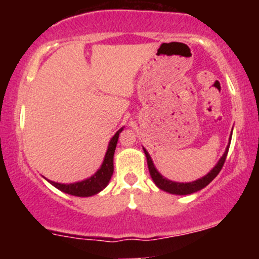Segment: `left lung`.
<instances>
[{
  "label": "left lung",
  "mask_w": 259,
  "mask_h": 259,
  "mask_svg": "<svg viewBox=\"0 0 259 259\" xmlns=\"http://www.w3.org/2000/svg\"><path fill=\"white\" fill-rule=\"evenodd\" d=\"M229 146H230V145H228L227 150H225V152H224V154H223L222 158L219 159V162L217 163L215 167L213 168L212 170H210L209 173L206 175V177L201 178V179H198L196 181H192V183H185V184L175 183V181H170V180L165 179V178H163L162 175L157 171V169L154 168L152 159H151L150 154H148V152L145 150V148H144V152H145V154H146L147 165H148V170H150L151 178H152L154 184H156V185L158 186L160 190H163V191H167V192H169V194H174V195H189V194H194V192L200 191L201 189L206 187L208 184H209L210 181L214 179L217 175L219 174V171L222 170L223 165H224L225 159H227Z\"/></svg>",
  "instance_id": "obj_1"
}]
</instances>
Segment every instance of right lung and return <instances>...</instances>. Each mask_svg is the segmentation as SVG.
Instances as JSON below:
<instances>
[{
  "instance_id": "obj_1",
  "label": "right lung",
  "mask_w": 259,
  "mask_h": 259,
  "mask_svg": "<svg viewBox=\"0 0 259 259\" xmlns=\"http://www.w3.org/2000/svg\"><path fill=\"white\" fill-rule=\"evenodd\" d=\"M121 130H123V127L118 130L115 135L111 139V141H109L105 160H103L101 168L96 171V174L92 175L91 178L84 181H79V183L74 184H59L49 180L50 183L55 187H57L58 190L65 192V194L79 196V197H89V196L99 194L101 190L105 189L112 178L113 170H114V168H113V156H114L115 146H117L118 138H119Z\"/></svg>"
}]
</instances>
